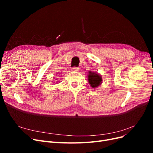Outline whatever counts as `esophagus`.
Masks as SVG:
<instances>
[{
  "mask_svg": "<svg viewBox=\"0 0 153 153\" xmlns=\"http://www.w3.org/2000/svg\"><path fill=\"white\" fill-rule=\"evenodd\" d=\"M71 70L73 71H78V68H75V67H73L71 69Z\"/></svg>",
  "mask_w": 153,
  "mask_h": 153,
  "instance_id": "esophagus-1",
  "label": "esophagus"
}]
</instances>
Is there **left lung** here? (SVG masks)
<instances>
[{
    "mask_svg": "<svg viewBox=\"0 0 153 153\" xmlns=\"http://www.w3.org/2000/svg\"><path fill=\"white\" fill-rule=\"evenodd\" d=\"M88 82L91 87L96 89L102 84V76L95 71H89L87 75Z\"/></svg>",
    "mask_w": 153,
    "mask_h": 153,
    "instance_id": "1",
    "label": "left lung"
}]
</instances>
